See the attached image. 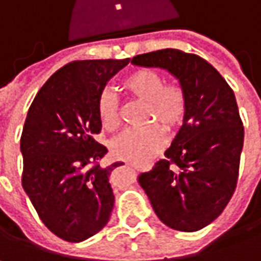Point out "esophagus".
Instances as JSON below:
<instances>
[{"mask_svg":"<svg viewBox=\"0 0 261 261\" xmlns=\"http://www.w3.org/2000/svg\"><path fill=\"white\" fill-rule=\"evenodd\" d=\"M127 166L133 167V169H141V170H148L150 169V165H147V166H137V165H133V163H127Z\"/></svg>","mask_w":261,"mask_h":261,"instance_id":"1","label":"esophagus"}]
</instances>
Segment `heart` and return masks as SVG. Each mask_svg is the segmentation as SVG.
<instances>
[{
    "label": "heart",
    "instance_id": "1",
    "mask_svg": "<svg viewBox=\"0 0 261 261\" xmlns=\"http://www.w3.org/2000/svg\"><path fill=\"white\" fill-rule=\"evenodd\" d=\"M122 86L133 99L146 103L144 124L141 130L127 131L111 143V153L115 159L133 165H144L162 151L166 144L164 128L175 133L182 127L188 113V96L179 84H165V77L154 69L134 70L124 79ZM98 117L103 130H118L120 105L117 96L105 89L98 98Z\"/></svg>",
    "mask_w": 261,
    "mask_h": 261
}]
</instances>
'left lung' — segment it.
<instances>
[{
	"instance_id": "8db88e82",
	"label": "left lung",
	"mask_w": 261,
	"mask_h": 261,
	"mask_svg": "<svg viewBox=\"0 0 261 261\" xmlns=\"http://www.w3.org/2000/svg\"><path fill=\"white\" fill-rule=\"evenodd\" d=\"M166 69L188 96V113L165 159L139 176L159 220L192 232L220 217L236 191L244 127L232 89L205 59L177 49L134 56Z\"/></svg>"
}]
</instances>
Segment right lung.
<instances>
[{
	"label": "right lung",
	"mask_w": 261,
	"mask_h": 261,
	"mask_svg": "<svg viewBox=\"0 0 261 261\" xmlns=\"http://www.w3.org/2000/svg\"><path fill=\"white\" fill-rule=\"evenodd\" d=\"M130 59L75 60L55 72L29 108L20 148L21 184L40 220L59 238L81 243L107 225L114 208L98 98Z\"/></svg>",
	"instance_id": "add662e5"
}]
</instances>
